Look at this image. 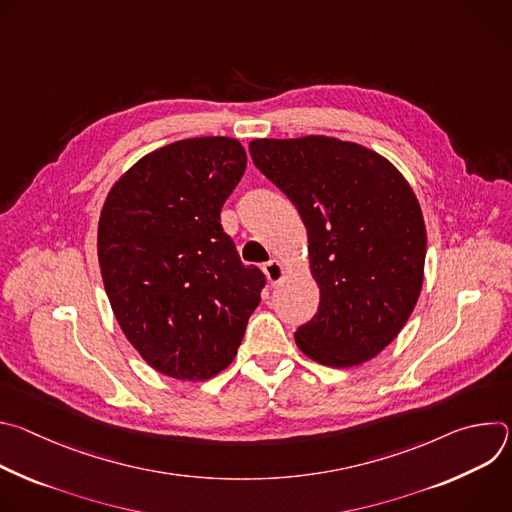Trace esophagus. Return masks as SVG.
<instances>
[{"instance_id": "obj_1", "label": "esophagus", "mask_w": 512, "mask_h": 512, "mask_svg": "<svg viewBox=\"0 0 512 512\" xmlns=\"http://www.w3.org/2000/svg\"><path fill=\"white\" fill-rule=\"evenodd\" d=\"M263 271H265V277H267V281L271 283V285H277L283 277H285V273H287V269L283 267V263H279V261H269L265 267H263Z\"/></svg>"}]
</instances>
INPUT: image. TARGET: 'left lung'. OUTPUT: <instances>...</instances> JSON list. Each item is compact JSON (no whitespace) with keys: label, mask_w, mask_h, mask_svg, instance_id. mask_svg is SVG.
I'll list each match as a JSON object with an SVG mask.
<instances>
[{"label":"left lung","mask_w":512,"mask_h":512,"mask_svg":"<svg viewBox=\"0 0 512 512\" xmlns=\"http://www.w3.org/2000/svg\"><path fill=\"white\" fill-rule=\"evenodd\" d=\"M249 152L308 233L320 308L298 348L332 369L375 358L421 294L427 235L413 188L385 156L338 137L253 139Z\"/></svg>","instance_id":"1"}]
</instances>
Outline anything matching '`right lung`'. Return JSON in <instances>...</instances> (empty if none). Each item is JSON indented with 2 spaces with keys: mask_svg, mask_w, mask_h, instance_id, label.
Returning a JSON list of instances; mask_svg holds the SVG:
<instances>
[{
  "mask_svg": "<svg viewBox=\"0 0 512 512\" xmlns=\"http://www.w3.org/2000/svg\"><path fill=\"white\" fill-rule=\"evenodd\" d=\"M247 168L239 139L174 141L109 190L97 255L111 310L150 367L206 381L233 362L265 275L245 267L221 208Z\"/></svg>",
  "mask_w": 512,
  "mask_h": 512,
  "instance_id": "add662e5",
  "label": "right lung"
}]
</instances>
